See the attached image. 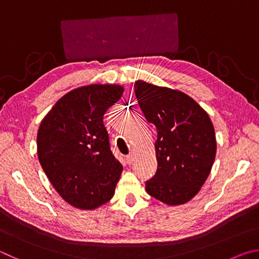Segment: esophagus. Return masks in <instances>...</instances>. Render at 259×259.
<instances>
[{
	"mask_svg": "<svg viewBox=\"0 0 259 259\" xmlns=\"http://www.w3.org/2000/svg\"><path fill=\"white\" fill-rule=\"evenodd\" d=\"M125 160H126V163H128V164H133L134 161H135V157H134L133 154H129L128 156L125 157Z\"/></svg>",
	"mask_w": 259,
	"mask_h": 259,
	"instance_id": "1",
	"label": "esophagus"
}]
</instances>
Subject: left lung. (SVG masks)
<instances>
[{
	"instance_id": "obj_1",
	"label": "left lung",
	"mask_w": 259,
	"mask_h": 259,
	"mask_svg": "<svg viewBox=\"0 0 259 259\" xmlns=\"http://www.w3.org/2000/svg\"><path fill=\"white\" fill-rule=\"evenodd\" d=\"M146 120L156 126V174L146 192L168 205L184 204L200 192L216 157V135L208 113L179 90L135 82Z\"/></svg>"
}]
</instances>
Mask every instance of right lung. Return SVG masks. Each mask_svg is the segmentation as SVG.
<instances>
[{
	"label": "right lung",
	"mask_w": 259,
	"mask_h": 259,
	"mask_svg": "<svg viewBox=\"0 0 259 259\" xmlns=\"http://www.w3.org/2000/svg\"><path fill=\"white\" fill-rule=\"evenodd\" d=\"M119 84L73 89L55 104L37 131V157L68 204L94 210L113 198L123 166L113 155L103 117L121 98Z\"/></svg>",
	"instance_id": "add662e5"
}]
</instances>
